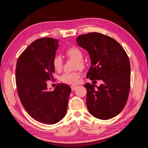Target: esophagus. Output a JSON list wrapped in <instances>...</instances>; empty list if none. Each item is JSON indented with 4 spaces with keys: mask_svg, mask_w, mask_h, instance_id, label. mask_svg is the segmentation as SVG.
I'll list each match as a JSON object with an SVG mask.
<instances>
[{
    "mask_svg": "<svg viewBox=\"0 0 148 148\" xmlns=\"http://www.w3.org/2000/svg\"><path fill=\"white\" fill-rule=\"evenodd\" d=\"M77 85H72V86H71V88L72 89V91H75L76 89H77Z\"/></svg>",
    "mask_w": 148,
    "mask_h": 148,
    "instance_id": "obj_1",
    "label": "esophagus"
}]
</instances>
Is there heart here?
<instances>
[{
    "mask_svg": "<svg viewBox=\"0 0 148 148\" xmlns=\"http://www.w3.org/2000/svg\"><path fill=\"white\" fill-rule=\"evenodd\" d=\"M66 56L70 59H73L77 61V66L83 67L84 64L83 62V53L79 49L76 47H73L69 49L66 51ZM52 65L53 68L57 71H60L63 66V61L60 56H56L53 58ZM80 73L78 71H74V72L65 73L60 77V80L65 83L69 84H74L77 83L78 79L80 78Z\"/></svg>",
    "mask_w": 148,
    "mask_h": 148,
    "instance_id": "b5f03b06",
    "label": "heart"
}]
</instances>
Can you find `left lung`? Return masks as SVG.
Returning <instances> with one entry per match:
<instances>
[{
    "label": "left lung",
    "mask_w": 148,
    "mask_h": 148,
    "mask_svg": "<svg viewBox=\"0 0 148 148\" xmlns=\"http://www.w3.org/2000/svg\"><path fill=\"white\" fill-rule=\"evenodd\" d=\"M78 45L88 52L91 66L86 75L91 80L103 83H86V105L92 115L107 120L117 115L126 104L130 89V65L127 53L112 38L94 32L79 36Z\"/></svg>",
    "instance_id": "obj_1"
}]
</instances>
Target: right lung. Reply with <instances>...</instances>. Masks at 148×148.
Here are the masks:
<instances>
[{
    "label": "right lung",
    "mask_w": 148,
    "mask_h": 148,
    "mask_svg": "<svg viewBox=\"0 0 148 148\" xmlns=\"http://www.w3.org/2000/svg\"><path fill=\"white\" fill-rule=\"evenodd\" d=\"M59 41L42 38L33 41L18 59L15 79L20 101L28 114L36 120L54 124L66 114L71 88L59 83L53 91L47 90L48 80L53 79V58Z\"/></svg>",
    "instance_id": "add662e5"
}]
</instances>
